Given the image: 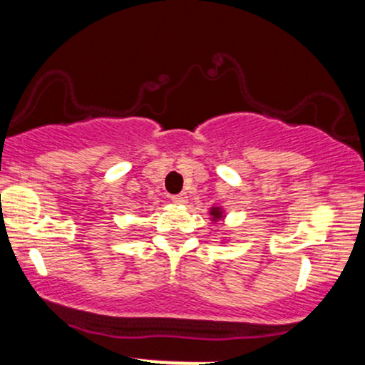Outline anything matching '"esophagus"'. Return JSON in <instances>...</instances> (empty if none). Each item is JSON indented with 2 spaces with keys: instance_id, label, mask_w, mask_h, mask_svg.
<instances>
[{
  "instance_id": "1",
  "label": "esophagus",
  "mask_w": 365,
  "mask_h": 365,
  "mask_svg": "<svg viewBox=\"0 0 365 365\" xmlns=\"http://www.w3.org/2000/svg\"><path fill=\"white\" fill-rule=\"evenodd\" d=\"M171 200H173L175 204H185L188 200V197L185 192H182V194H177V195H171Z\"/></svg>"
}]
</instances>
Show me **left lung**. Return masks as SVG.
Masks as SVG:
<instances>
[{"label":"left lung","mask_w":365,"mask_h":365,"mask_svg":"<svg viewBox=\"0 0 365 365\" xmlns=\"http://www.w3.org/2000/svg\"><path fill=\"white\" fill-rule=\"evenodd\" d=\"M209 215H211L212 223H217V221L223 220L225 217V211L221 207H211L209 209Z\"/></svg>","instance_id":"8db88e82"}]
</instances>
